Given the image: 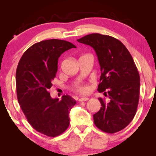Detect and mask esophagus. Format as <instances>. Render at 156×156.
Returning <instances> with one entry per match:
<instances>
[{
    "mask_svg": "<svg viewBox=\"0 0 156 156\" xmlns=\"http://www.w3.org/2000/svg\"><path fill=\"white\" fill-rule=\"evenodd\" d=\"M88 98H86V97H84V98H79V101L80 102H82V101H88Z\"/></svg>",
    "mask_w": 156,
    "mask_h": 156,
    "instance_id": "1",
    "label": "esophagus"
}]
</instances>
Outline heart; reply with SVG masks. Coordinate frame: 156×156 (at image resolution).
Masks as SVG:
<instances>
[{
    "label": "heart",
    "mask_w": 156,
    "mask_h": 156,
    "mask_svg": "<svg viewBox=\"0 0 156 156\" xmlns=\"http://www.w3.org/2000/svg\"><path fill=\"white\" fill-rule=\"evenodd\" d=\"M75 90L80 94H87L90 91V87L87 84H80L75 87Z\"/></svg>",
    "instance_id": "1"
}]
</instances>
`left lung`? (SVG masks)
Wrapping results in <instances>:
<instances>
[{"label": "left lung", "mask_w": 156, "mask_h": 156, "mask_svg": "<svg viewBox=\"0 0 156 156\" xmlns=\"http://www.w3.org/2000/svg\"><path fill=\"white\" fill-rule=\"evenodd\" d=\"M77 41L95 50L101 70L98 91L109 98L108 102L98 98L101 107L93 115L94 125L115 133L127 127L136 113L140 88L136 65L122 43L111 36L92 34Z\"/></svg>", "instance_id": "8db88e82"}]
</instances>
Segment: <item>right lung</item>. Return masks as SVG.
<instances>
[{
	"label": "right lung",
	"instance_id": "1",
	"mask_svg": "<svg viewBox=\"0 0 156 156\" xmlns=\"http://www.w3.org/2000/svg\"><path fill=\"white\" fill-rule=\"evenodd\" d=\"M76 48L57 39L36 43L24 52L16 68V96L21 110L32 127L48 137L58 136L68 129L69 111L76 103L68 94L58 101L49 92L59 56Z\"/></svg>",
	"mask_w": 156,
	"mask_h": 156
}]
</instances>
